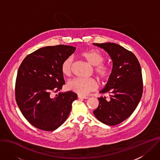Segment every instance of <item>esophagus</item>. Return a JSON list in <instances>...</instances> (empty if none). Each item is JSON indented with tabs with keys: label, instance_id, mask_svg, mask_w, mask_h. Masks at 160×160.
I'll use <instances>...</instances> for the list:
<instances>
[{
	"label": "esophagus",
	"instance_id": "esophagus-1",
	"mask_svg": "<svg viewBox=\"0 0 160 160\" xmlns=\"http://www.w3.org/2000/svg\"><path fill=\"white\" fill-rule=\"evenodd\" d=\"M78 98H82V99H88L89 98L87 97V96H81V95H78Z\"/></svg>",
	"mask_w": 160,
	"mask_h": 160
}]
</instances>
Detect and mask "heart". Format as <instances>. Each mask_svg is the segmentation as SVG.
<instances>
[{
  "mask_svg": "<svg viewBox=\"0 0 160 160\" xmlns=\"http://www.w3.org/2000/svg\"><path fill=\"white\" fill-rule=\"evenodd\" d=\"M81 56L89 64L94 66V72L98 79L101 82H105L110 77L111 71L110 68L102 62L105 60L104 56L100 52L95 50H89L82 52ZM72 59L68 57L61 64V69L64 76H70L71 73ZM96 82L91 78L83 79L75 78L68 82L67 88L80 95H86L89 92L97 89Z\"/></svg>",
  "mask_w": 160,
  "mask_h": 160,
  "instance_id": "1",
  "label": "heart"
}]
</instances>
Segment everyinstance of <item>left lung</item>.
Segmentation results:
<instances>
[{
  "instance_id": "obj_1",
  "label": "left lung",
  "mask_w": 160,
  "mask_h": 160,
  "mask_svg": "<svg viewBox=\"0 0 160 160\" xmlns=\"http://www.w3.org/2000/svg\"><path fill=\"white\" fill-rule=\"evenodd\" d=\"M103 48L113 62L112 70L105 88L100 93L108 94L98 98L95 117L109 126L117 125L128 119L136 109L142 98V70L136 56L121 45L113 42L93 43Z\"/></svg>"
}]
</instances>
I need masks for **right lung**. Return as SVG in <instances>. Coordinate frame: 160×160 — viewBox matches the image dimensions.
<instances>
[{
	"label": "right lung",
	"instance_id": "1",
	"mask_svg": "<svg viewBox=\"0 0 160 160\" xmlns=\"http://www.w3.org/2000/svg\"><path fill=\"white\" fill-rule=\"evenodd\" d=\"M76 48L57 45L41 48L28 55L20 64L16 80L17 103L24 118L34 127L53 131L67 119L77 94L60 91L65 84L61 64Z\"/></svg>",
	"mask_w": 160,
	"mask_h": 160
}]
</instances>
